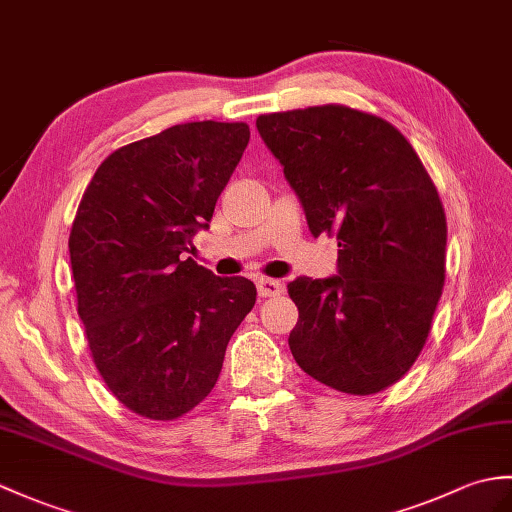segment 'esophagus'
<instances>
[{"label": "esophagus", "instance_id": "obj_1", "mask_svg": "<svg viewBox=\"0 0 512 512\" xmlns=\"http://www.w3.org/2000/svg\"><path fill=\"white\" fill-rule=\"evenodd\" d=\"M257 292L259 296H279L283 292V283L279 279H259Z\"/></svg>", "mask_w": 512, "mask_h": 512}]
</instances>
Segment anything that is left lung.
<instances>
[{"label": "left lung", "mask_w": 512, "mask_h": 512, "mask_svg": "<svg viewBox=\"0 0 512 512\" xmlns=\"http://www.w3.org/2000/svg\"><path fill=\"white\" fill-rule=\"evenodd\" d=\"M312 235L336 233L338 275L288 285L296 364L349 395L395 384L419 358L445 283L447 222L417 152L382 117L340 104L257 117Z\"/></svg>", "instance_id": "1"}]
</instances>
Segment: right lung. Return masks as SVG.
I'll return each mask as SVG.
<instances>
[{
  "instance_id": "right-lung-1",
  "label": "right lung",
  "mask_w": 512,
  "mask_h": 512,
  "mask_svg": "<svg viewBox=\"0 0 512 512\" xmlns=\"http://www.w3.org/2000/svg\"><path fill=\"white\" fill-rule=\"evenodd\" d=\"M248 139L242 122L165 128L109 154L80 200L69 235L78 316L104 384L139 417L196 408L255 305L253 281L183 259Z\"/></svg>"
}]
</instances>
